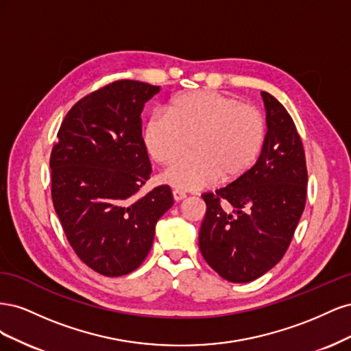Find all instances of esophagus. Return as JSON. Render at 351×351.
Instances as JSON below:
<instances>
[{"label": "esophagus", "instance_id": "34e87169", "mask_svg": "<svg viewBox=\"0 0 351 351\" xmlns=\"http://www.w3.org/2000/svg\"><path fill=\"white\" fill-rule=\"evenodd\" d=\"M186 193L183 192V190H173V197H174V200L176 202H180V200H183V199H186Z\"/></svg>", "mask_w": 351, "mask_h": 351}]
</instances>
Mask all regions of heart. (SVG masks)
<instances>
[{"label": "heart", "instance_id": "obj_1", "mask_svg": "<svg viewBox=\"0 0 351 351\" xmlns=\"http://www.w3.org/2000/svg\"><path fill=\"white\" fill-rule=\"evenodd\" d=\"M143 145L158 164H171L192 141L193 155L178 159L164 182L180 190L204 189L221 178L230 183L246 176L265 142V121L252 105L212 90L177 95L167 117L154 114L143 127Z\"/></svg>", "mask_w": 351, "mask_h": 351}]
</instances>
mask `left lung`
Returning <instances> with one entry per match:
<instances>
[{"label": "left lung", "instance_id": "left-lung-1", "mask_svg": "<svg viewBox=\"0 0 351 351\" xmlns=\"http://www.w3.org/2000/svg\"><path fill=\"white\" fill-rule=\"evenodd\" d=\"M261 95L268 130L256 164L215 193L202 195L206 214L199 249L230 282H250L282 259L306 204V158L295 124L271 93Z\"/></svg>", "mask_w": 351, "mask_h": 351}]
</instances>
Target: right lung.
<instances>
[{
    "label": "right lung",
    "instance_id": "obj_1",
    "mask_svg": "<svg viewBox=\"0 0 351 351\" xmlns=\"http://www.w3.org/2000/svg\"><path fill=\"white\" fill-rule=\"evenodd\" d=\"M159 90L119 80L92 92L67 112L52 147L51 195L62 230L77 256L105 277L141 267L158 219L174 204L168 186L139 195L152 173L141 114Z\"/></svg>",
    "mask_w": 351,
    "mask_h": 351
}]
</instances>
